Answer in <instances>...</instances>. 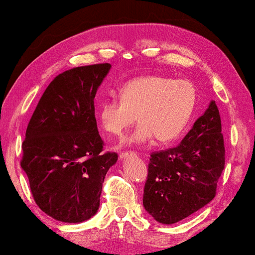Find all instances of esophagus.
Here are the masks:
<instances>
[{
  "label": "esophagus",
  "instance_id": "1",
  "mask_svg": "<svg viewBox=\"0 0 255 255\" xmlns=\"http://www.w3.org/2000/svg\"><path fill=\"white\" fill-rule=\"evenodd\" d=\"M134 154H135L134 152H122V153H120V159H125V158H128V156H131Z\"/></svg>",
  "mask_w": 255,
  "mask_h": 255
}]
</instances>
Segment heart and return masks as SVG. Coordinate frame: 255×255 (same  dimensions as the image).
Masks as SVG:
<instances>
[{"instance_id": "heart-1", "label": "heart", "mask_w": 255, "mask_h": 255, "mask_svg": "<svg viewBox=\"0 0 255 255\" xmlns=\"http://www.w3.org/2000/svg\"><path fill=\"white\" fill-rule=\"evenodd\" d=\"M196 99V89L187 80L139 76L122 87L121 100H108L101 106V124L107 133L120 137L137 116L140 124L124 144H140L152 137L159 142H169L189 123Z\"/></svg>"}]
</instances>
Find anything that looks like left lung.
Returning a JSON list of instances; mask_svg holds the SVG:
<instances>
[{
    "instance_id": "8db88e82",
    "label": "left lung",
    "mask_w": 255,
    "mask_h": 255,
    "mask_svg": "<svg viewBox=\"0 0 255 255\" xmlns=\"http://www.w3.org/2000/svg\"><path fill=\"white\" fill-rule=\"evenodd\" d=\"M224 165L221 116L211 101L176 147L151 154L144 208L162 224L182 221L212 201Z\"/></svg>"
}]
</instances>
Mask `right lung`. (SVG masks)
Wrapping results in <instances>:
<instances>
[{"instance_id": "right-lung-1", "label": "right lung", "mask_w": 255, "mask_h": 255, "mask_svg": "<svg viewBox=\"0 0 255 255\" xmlns=\"http://www.w3.org/2000/svg\"><path fill=\"white\" fill-rule=\"evenodd\" d=\"M110 67L81 66L55 76L27 124L20 166L36 204L57 221L80 223L96 214L104 177L118 159L102 152L94 107Z\"/></svg>"}]
</instances>
